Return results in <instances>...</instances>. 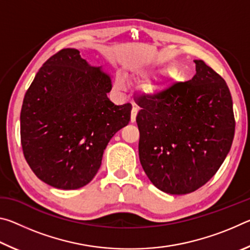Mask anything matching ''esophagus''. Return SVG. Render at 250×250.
I'll list each match as a JSON object with an SVG mask.
<instances>
[{"mask_svg": "<svg viewBox=\"0 0 250 250\" xmlns=\"http://www.w3.org/2000/svg\"><path fill=\"white\" fill-rule=\"evenodd\" d=\"M138 115V108L137 107H133L132 110H131V122H134L135 121V118H137Z\"/></svg>", "mask_w": 250, "mask_h": 250, "instance_id": "esophagus-1", "label": "esophagus"}]
</instances>
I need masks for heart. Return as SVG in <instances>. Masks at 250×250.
I'll return each instance as SVG.
<instances>
[{"instance_id":"heart-1","label":"heart","mask_w":250,"mask_h":250,"mask_svg":"<svg viewBox=\"0 0 250 250\" xmlns=\"http://www.w3.org/2000/svg\"><path fill=\"white\" fill-rule=\"evenodd\" d=\"M150 74H151V73H149V71H146V76H149ZM115 86H116L117 89H119V90H124L125 88L126 87V82H125V76H124V75L118 74V75L116 76V79H115Z\"/></svg>"}]
</instances>
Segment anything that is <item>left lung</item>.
<instances>
[{
  "instance_id": "8db88e82",
  "label": "left lung",
  "mask_w": 250,
  "mask_h": 250,
  "mask_svg": "<svg viewBox=\"0 0 250 250\" xmlns=\"http://www.w3.org/2000/svg\"><path fill=\"white\" fill-rule=\"evenodd\" d=\"M196 74L135 100L139 158L155 188L173 195L207 183L226 159L235 133L229 89L203 61Z\"/></svg>"
}]
</instances>
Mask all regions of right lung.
<instances>
[{"instance_id": "1", "label": "right lung", "mask_w": 250, "mask_h": 250, "mask_svg": "<svg viewBox=\"0 0 250 250\" xmlns=\"http://www.w3.org/2000/svg\"><path fill=\"white\" fill-rule=\"evenodd\" d=\"M111 76L79 50H59L41 67L21 110V141L29 167L53 188L76 189L94 179L104 151L130 121L132 105L107 94Z\"/></svg>"}]
</instances>
